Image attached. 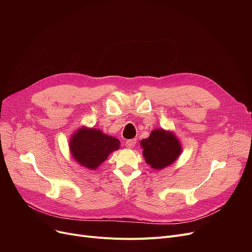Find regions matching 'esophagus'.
Masks as SVG:
<instances>
[{"label":"esophagus","instance_id":"esophagus-1","mask_svg":"<svg viewBox=\"0 0 252 252\" xmlns=\"http://www.w3.org/2000/svg\"><path fill=\"white\" fill-rule=\"evenodd\" d=\"M136 142H137V140H136V139L127 140V141H126V147H127V148H134V146L136 145Z\"/></svg>","mask_w":252,"mask_h":252}]
</instances>
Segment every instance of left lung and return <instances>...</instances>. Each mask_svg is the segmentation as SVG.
<instances>
[{
	"label": "left lung",
	"mask_w": 252,
	"mask_h": 252,
	"mask_svg": "<svg viewBox=\"0 0 252 252\" xmlns=\"http://www.w3.org/2000/svg\"><path fill=\"white\" fill-rule=\"evenodd\" d=\"M145 160L155 169L173 163L181 154V144L175 135L163 129L153 130L150 137L141 141Z\"/></svg>",
	"instance_id": "8db88e82"
}]
</instances>
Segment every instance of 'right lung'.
Masks as SVG:
<instances>
[{"instance_id": "1", "label": "right lung", "mask_w": 252, "mask_h": 252, "mask_svg": "<svg viewBox=\"0 0 252 252\" xmlns=\"http://www.w3.org/2000/svg\"><path fill=\"white\" fill-rule=\"evenodd\" d=\"M69 147L78 163L96 169L112 151L119 148V141L97 128L82 127L71 137Z\"/></svg>"}]
</instances>
